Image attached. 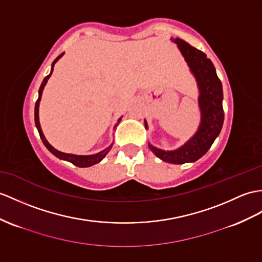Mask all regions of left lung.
<instances>
[{
    "mask_svg": "<svg viewBox=\"0 0 262 262\" xmlns=\"http://www.w3.org/2000/svg\"><path fill=\"white\" fill-rule=\"evenodd\" d=\"M174 42L178 44V48L180 49L199 84L201 124L194 137L180 149L163 151L151 144H149V148L158 158L165 162L182 164L194 162L206 155L215 138L219 136L225 113L222 107V85L216 76L212 62L202 51L191 47L186 41L176 39Z\"/></svg>",
    "mask_w": 262,
    "mask_h": 262,
    "instance_id": "left-lung-1",
    "label": "left lung"
}]
</instances>
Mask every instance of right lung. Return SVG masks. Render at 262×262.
<instances>
[{
    "instance_id": "obj_1",
    "label": "right lung",
    "mask_w": 262,
    "mask_h": 262,
    "mask_svg": "<svg viewBox=\"0 0 262 262\" xmlns=\"http://www.w3.org/2000/svg\"><path fill=\"white\" fill-rule=\"evenodd\" d=\"M63 54H64V53H61V54H60L59 56H57L56 59L54 60V62L52 63V70H51V73H50L49 75H47L46 78H44V80H43V82H42V84H41V86H40L39 98H37V100H36V102H35V109H34L35 125H36V127H37V131H39V135H40V138H41V140H42V142H43L44 145H46L47 148L49 149V151H50L51 153H53V155H54L55 157L62 159V160H67V161H69V162H71V163H73L74 165H76V167H80V168L91 167V165L100 162V161L102 160V159H103V158L106 156V153L111 150L112 144L109 146V148H106V149H104L103 151H101V152L97 153V155H92V156H75V155H70V153H63V152H60V151H57L56 149H54L53 146L51 145V144L47 141L46 138H44V136H43L42 130H41V126H40V122H39V104H40L42 91H43L44 86H46L47 82H48L49 78L51 76V74H52V72H53V67H54V64H55V62H56L57 60H59ZM120 120H121V119H120ZM120 120H119V122H120ZM117 125H118V124H117ZM117 125L114 126V127H116V129H117Z\"/></svg>"
}]
</instances>
